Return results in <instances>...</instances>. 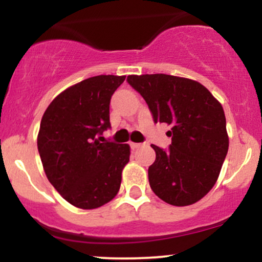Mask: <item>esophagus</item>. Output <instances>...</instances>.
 Returning <instances> with one entry per match:
<instances>
[{
	"mask_svg": "<svg viewBox=\"0 0 262 262\" xmlns=\"http://www.w3.org/2000/svg\"><path fill=\"white\" fill-rule=\"evenodd\" d=\"M140 145H141V144H139V143H130V148L133 149V150L138 149V148H139Z\"/></svg>",
	"mask_w": 262,
	"mask_h": 262,
	"instance_id": "esophagus-1",
	"label": "esophagus"
}]
</instances>
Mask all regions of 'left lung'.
<instances>
[{
  "mask_svg": "<svg viewBox=\"0 0 262 262\" xmlns=\"http://www.w3.org/2000/svg\"><path fill=\"white\" fill-rule=\"evenodd\" d=\"M127 81L148 103L154 122L171 125L170 149L151 145L156 159L148 170L150 187L171 206L198 202L217 182L229 148L221 102L186 77L145 74Z\"/></svg>",
  "mask_w": 262,
  "mask_h": 262,
  "instance_id": "left-lung-1",
  "label": "left lung"
}]
</instances>
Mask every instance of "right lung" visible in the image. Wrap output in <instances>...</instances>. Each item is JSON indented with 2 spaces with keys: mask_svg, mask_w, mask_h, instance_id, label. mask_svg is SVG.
I'll list each match as a JSON object with an SVG mask.
<instances>
[{
  "mask_svg": "<svg viewBox=\"0 0 262 262\" xmlns=\"http://www.w3.org/2000/svg\"><path fill=\"white\" fill-rule=\"evenodd\" d=\"M125 76L98 75L68 87L48 106L38 133L45 175L60 196L81 209H95L118 193L128 164V144L101 143L111 127V97Z\"/></svg>",
  "mask_w": 262,
  "mask_h": 262,
  "instance_id": "1",
  "label": "right lung"
}]
</instances>
